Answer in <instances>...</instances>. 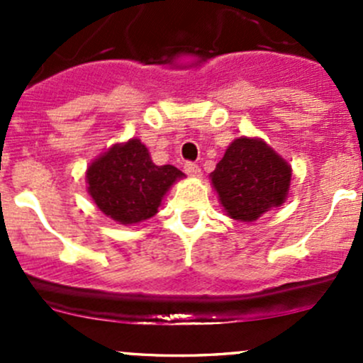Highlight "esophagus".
I'll use <instances>...</instances> for the list:
<instances>
[{"instance_id":"obj_1","label":"esophagus","mask_w":363,"mask_h":363,"mask_svg":"<svg viewBox=\"0 0 363 363\" xmlns=\"http://www.w3.org/2000/svg\"><path fill=\"white\" fill-rule=\"evenodd\" d=\"M184 172L189 175V177H200V175H202V170H200V167L196 163H193V161H186Z\"/></svg>"}]
</instances>
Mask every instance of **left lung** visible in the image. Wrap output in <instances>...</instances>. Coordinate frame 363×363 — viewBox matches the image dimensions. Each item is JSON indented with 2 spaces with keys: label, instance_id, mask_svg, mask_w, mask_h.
<instances>
[{
  "label": "left lung",
  "instance_id": "1",
  "mask_svg": "<svg viewBox=\"0 0 363 363\" xmlns=\"http://www.w3.org/2000/svg\"><path fill=\"white\" fill-rule=\"evenodd\" d=\"M211 179L230 218L250 223L286 200L291 168L263 140L240 137L226 149Z\"/></svg>",
  "mask_w": 363,
  "mask_h": 363
}]
</instances>
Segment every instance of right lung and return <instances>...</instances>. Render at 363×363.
Segmentation results:
<instances>
[{
	"mask_svg": "<svg viewBox=\"0 0 363 363\" xmlns=\"http://www.w3.org/2000/svg\"><path fill=\"white\" fill-rule=\"evenodd\" d=\"M172 164L152 163L138 138L113 145L87 168L89 195L104 214L121 225L152 218L170 186L182 177Z\"/></svg>",
	"mask_w": 363,
	"mask_h": 363,
	"instance_id": "1",
	"label": "right lung"
}]
</instances>
